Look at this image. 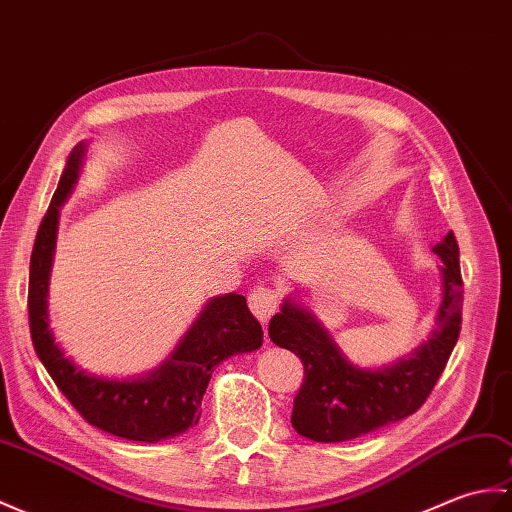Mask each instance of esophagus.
<instances>
[{
  "mask_svg": "<svg viewBox=\"0 0 512 512\" xmlns=\"http://www.w3.org/2000/svg\"><path fill=\"white\" fill-rule=\"evenodd\" d=\"M248 307H251V312L255 314V318L259 320L261 325H266L270 316L277 312L279 307V296L275 290L264 288V285H259L251 294H248Z\"/></svg>",
  "mask_w": 512,
  "mask_h": 512,
  "instance_id": "esophagus-1",
  "label": "esophagus"
}]
</instances>
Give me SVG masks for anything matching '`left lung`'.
Wrapping results in <instances>:
<instances>
[{"label": "left lung", "mask_w": 512, "mask_h": 512, "mask_svg": "<svg viewBox=\"0 0 512 512\" xmlns=\"http://www.w3.org/2000/svg\"><path fill=\"white\" fill-rule=\"evenodd\" d=\"M432 251L441 257V305L430 338L412 353L382 368L347 360L318 316L299 294L285 296L268 325L270 340L296 353L305 379L294 397L292 427L316 443H342L397 423L417 412L454 351L462 320L460 251L447 233Z\"/></svg>", "instance_id": "left-lung-1"}]
</instances>
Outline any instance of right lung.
Here are the masks:
<instances>
[{"label":"right lung","mask_w":512,"mask_h":512,"mask_svg":"<svg viewBox=\"0 0 512 512\" xmlns=\"http://www.w3.org/2000/svg\"><path fill=\"white\" fill-rule=\"evenodd\" d=\"M85 157L87 141H80L69 154L34 240L28 285L32 344L56 386L91 425L126 441L159 443L198 423L213 368L235 353L259 349L264 331L248 312L244 296L229 292L209 299L174 351L146 375L102 377L67 358L50 329L47 294L61 207L74 192Z\"/></svg>","instance_id":"obj_1"}]
</instances>
